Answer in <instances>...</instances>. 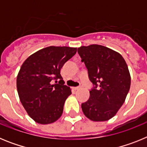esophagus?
<instances>
[{
	"instance_id": "1",
	"label": "esophagus",
	"mask_w": 147,
	"mask_h": 147,
	"mask_svg": "<svg viewBox=\"0 0 147 147\" xmlns=\"http://www.w3.org/2000/svg\"><path fill=\"white\" fill-rule=\"evenodd\" d=\"M80 87H75V88H74V90H80Z\"/></svg>"
}]
</instances>
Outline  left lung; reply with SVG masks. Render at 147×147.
Returning <instances> with one entry per match:
<instances>
[{"instance_id": "left-lung-1", "label": "left lung", "mask_w": 147, "mask_h": 147, "mask_svg": "<svg viewBox=\"0 0 147 147\" xmlns=\"http://www.w3.org/2000/svg\"><path fill=\"white\" fill-rule=\"evenodd\" d=\"M94 87L90 98L82 104L83 113L93 121H105L117 113L129 90L131 77L125 60L119 53L103 45L78 48Z\"/></svg>"}]
</instances>
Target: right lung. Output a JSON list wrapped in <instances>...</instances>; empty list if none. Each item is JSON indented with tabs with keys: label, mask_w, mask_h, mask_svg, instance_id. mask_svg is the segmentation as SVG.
Wrapping results in <instances>:
<instances>
[{
	"label": "right lung",
	"mask_w": 147,
	"mask_h": 147,
	"mask_svg": "<svg viewBox=\"0 0 147 147\" xmlns=\"http://www.w3.org/2000/svg\"><path fill=\"white\" fill-rule=\"evenodd\" d=\"M76 48L49 46L37 51L23 63L17 76V90L28 115L40 124L60 118L66 98L71 94L64 85L60 70L76 53ZM59 84H52L54 80Z\"/></svg>",
	"instance_id": "1"
}]
</instances>
